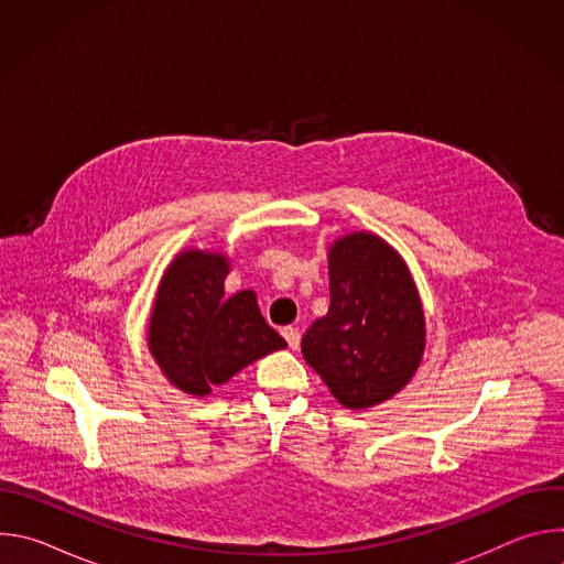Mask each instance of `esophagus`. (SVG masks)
<instances>
[{
  "label": "esophagus",
  "instance_id": "esophagus-1",
  "mask_svg": "<svg viewBox=\"0 0 564 564\" xmlns=\"http://www.w3.org/2000/svg\"><path fill=\"white\" fill-rule=\"evenodd\" d=\"M283 337H285V341H288V346H290L292 350L299 348V344H301V333H299V328H292V326L283 328Z\"/></svg>",
  "mask_w": 564,
  "mask_h": 564
}]
</instances>
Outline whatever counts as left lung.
Segmentation results:
<instances>
[{
    "label": "left lung",
    "instance_id": "obj_1",
    "mask_svg": "<svg viewBox=\"0 0 564 564\" xmlns=\"http://www.w3.org/2000/svg\"><path fill=\"white\" fill-rule=\"evenodd\" d=\"M328 270L330 307L303 335L301 352L339 404L370 409L404 388L422 361V301L404 259L368 231L337 238Z\"/></svg>",
    "mask_w": 564,
    "mask_h": 564
}]
</instances>
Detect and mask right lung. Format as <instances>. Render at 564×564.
I'll return each instance as SVG.
<instances>
[{
	"label": "right lung",
	"mask_w": 564,
	"mask_h": 564,
	"mask_svg": "<svg viewBox=\"0 0 564 564\" xmlns=\"http://www.w3.org/2000/svg\"><path fill=\"white\" fill-rule=\"evenodd\" d=\"M227 257L185 250L160 279L149 318V350L187 394H209L252 361L285 348L252 290L225 296Z\"/></svg>",
	"instance_id": "1"
}]
</instances>
